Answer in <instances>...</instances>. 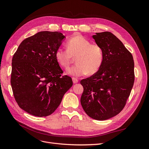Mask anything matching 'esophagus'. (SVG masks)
I'll list each match as a JSON object with an SVG mask.
<instances>
[{"mask_svg":"<svg viewBox=\"0 0 149 149\" xmlns=\"http://www.w3.org/2000/svg\"><path fill=\"white\" fill-rule=\"evenodd\" d=\"M72 79H73V82L74 84H76L78 83V79L77 78H72Z\"/></svg>","mask_w":149,"mask_h":149,"instance_id":"obj_1","label":"esophagus"}]
</instances>
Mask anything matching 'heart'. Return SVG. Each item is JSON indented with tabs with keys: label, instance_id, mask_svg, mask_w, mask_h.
<instances>
[{
	"label": "heart",
	"instance_id": "1",
	"mask_svg": "<svg viewBox=\"0 0 149 149\" xmlns=\"http://www.w3.org/2000/svg\"><path fill=\"white\" fill-rule=\"evenodd\" d=\"M66 49L59 48L55 52L57 62L62 68L68 69L76 57L77 64L68 70V73L79 77L88 73L93 74L100 70L104 59L102 48L96 43H91L83 35H77L66 42Z\"/></svg>",
	"mask_w": 149,
	"mask_h": 149
}]
</instances>
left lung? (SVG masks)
Wrapping results in <instances>:
<instances>
[{"mask_svg":"<svg viewBox=\"0 0 149 149\" xmlns=\"http://www.w3.org/2000/svg\"><path fill=\"white\" fill-rule=\"evenodd\" d=\"M103 50L102 64L96 73L82 79L81 104L90 118L104 120L123 109L134 83L133 56L109 31L93 35Z\"/></svg>","mask_w":149,"mask_h":149,"instance_id":"1","label":"left lung"}]
</instances>
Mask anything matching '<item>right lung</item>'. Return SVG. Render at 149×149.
<instances>
[{"label":"right lung","mask_w":149,"mask_h":149,"mask_svg":"<svg viewBox=\"0 0 149 149\" xmlns=\"http://www.w3.org/2000/svg\"><path fill=\"white\" fill-rule=\"evenodd\" d=\"M65 36L43 31L26 38L12 58L10 84L21 109L37 117L52 114L73 86L70 76L62 75L55 52Z\"/></svg>","instance_id":"obj_1"}]
</instances>
